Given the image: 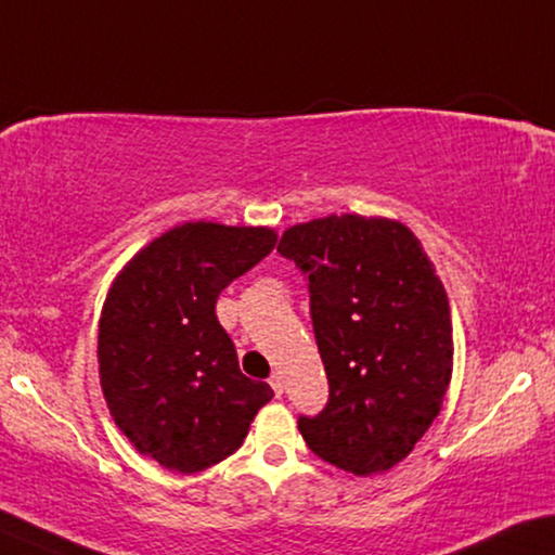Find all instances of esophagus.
Here are the masks:
<instances>
[{"instance_id": "1", "label": "esophagus", "mask_w": 555, "mask_h": 555, "mask_svg": "<svg viewBox=\"0 0 555 555\" xmlns=\"http://www.w3.org/2000/svg\"><path fill=\"white\" fill-rule=\"evenodd\" d=\"M270 387H272V391H275L278 397H283V391H285V382H283V374L280 372H275L270 377Z\"/></svg>"}]
</instances>
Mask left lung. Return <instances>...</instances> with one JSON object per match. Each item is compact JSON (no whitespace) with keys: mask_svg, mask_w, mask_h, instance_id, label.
Returning a JSON list of instances; mask_svg holds the SVG:
<instances>
[{"mask_svg":"<svg viewBox=\"0 0 555 555\" xmlns=\"http://www.w3.org/2000/svg\"><path fill=\"white\" fill-rule=\"evenodd\" d=\"M278 253L307 275L327 406L297 429L322 462L354 476L409 456L444 404L454 339L449 297L420 237L357 212L287 228Z\"/></svg>","mask_w":555,"mask_h":555,"instance_id":"left-lung-1","label":"left lung"}]
</instances>
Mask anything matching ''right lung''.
Segmentation results:
<instances>
[{
	"instance_id": "1",
	"label": "right lung",
	"mask_w": 555,
	"mask_h": 555,
	"mask_svg": "<svg viewBox=\"0 0 555 555\" xmlns=\"http://www.w3.org/2000/svg\"><path fill=\"white\" fill-rule=\"evenodd\" d=\"M275 241L266 225L183 223L135 253L108 287L101 391L124 437L168 472L195 474L235 454L272 399L268 382L237 366L216 300Z\"/></svg>"
}]
</instances>
